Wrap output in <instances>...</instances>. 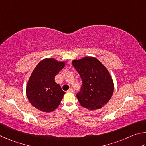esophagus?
Masks as SVG:
<instances>
[{
    "instance_id": "1",
    "label": "esophagus",
    "mask_w": 146,
    "mask_h": 146,
    "mask_svg": "<svg viewBox=\"0 0 146 146\" xmlns=\"http://www.w3.org/2000/svg\"><path fill=\"white\" fill-rule=\"evenodd\" d=\"M67 92H74V90H73L72 88H69L68 90H67Z\"/></svg>"
}]
</instances>
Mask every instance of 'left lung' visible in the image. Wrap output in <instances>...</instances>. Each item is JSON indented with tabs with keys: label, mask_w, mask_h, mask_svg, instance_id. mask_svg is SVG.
Here are the masks:
<instances>
[{
	"label": "left lung",
	"mask_w": 146,
	"mask_h": 146,
	"mask_svg": "<svg viewBox=\"0 0 146 146\" xmlns=\"http://www.w3.org/2000/svg\"><path fill=\"white\" fill-rule=\"evenodd\" d=\"M72 65L83 81L80 91L76 94L81 105L90 110L105 105L114 90L113 80L105 66L92 57L74 60Z\"/></svg>",
	"instance_id": "obj_1"
}]
</instances>
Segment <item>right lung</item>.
<instances>
[{
  "mask_svg": "<svg viewBox=\"0 0 146 146\" xmlns=\"http://www.w3.org/2000/svg\"><path fill=\"white\" fill-rule=\"evenodd\" d=\"M64 66V62L50 58L41 61L34 69L28 81L26 94L36 108L50 112L58 108L65 92L54 78Z\"/></svg>",
  "mask_w": 146,
  "mask_h": 146,
  "instance_id": "obj_1",
  "label": "right lung"
}]
</instances>
